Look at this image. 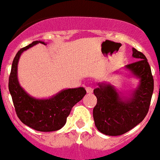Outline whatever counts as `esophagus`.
Returning <instances> with one entry per match:
<instances>
[{
  "mask_svg": "<svg viewBox=\"0 0 160 160\" xmlns=\"http://www.w3.org/2000/svg\"><path fill=\"white\" fill-rule=\"evenodd\" d=\"M85 90H86V92L88 94H92L93 93V89L91 87H86L85 88Z\"/></svg>",
  "mask_w": 160,
  "mask_h": 160,
  "instance_id": "obj_1",
  "label": "esophagus"
}]
</instances>
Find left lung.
<instances>
[{
  "label": "left lung",
  "mask_w": 160,
  "mask_h": 160,
  "mask_svg": "<svg viewBox=\"0 0 160 160\" xmlns=\"http://www.w3.org/2000/svg\"><path fill=\"white\" fill-rule=\"evenodd\" d=\"M136 61L124 66L132 76L139 79V85L128 96L118 92L108 82L97 83L94 90L97 104L93 109L95 126L102 134L117 136L129 131L146 116L154 91V79L148 60L133 48Z\"/></svg>",
  "instance_id": "obj_1"
}]
</instances>
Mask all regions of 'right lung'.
<instances>
[{
  "mask_svg": "<svg viewBox=\"0 0 160 160\" xmlns=\"http://www.w3.org/2000/svg\"><path fill=\"white\" fill-rule=\"evenodd\" d=\"M39 43L46 45L44 41H33L16 55L9 77V91L16 114L23 124L37 131H55L65 125L72 107L82 100L86 90L84 87L65 89L48 99H36L26 93L17 77L19 59L24 51Z\"/></svg>",
  "mask_w": 160,
  "mask_h": 160,
  "instance_id": "right-lung-1",
  "label": "right lung"
}]
</instances>
